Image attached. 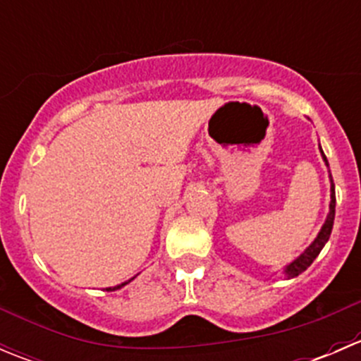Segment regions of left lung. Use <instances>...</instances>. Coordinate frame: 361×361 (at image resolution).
<instances>
[{
    "label": "left lung",
    "mask_w": 361,
    "mask_h": 361,
    "mask_svg": "<svg viewBox=\"0 0 361 361\" xmlns=\"http://www.w3.org/2000/svg\"><path fill=\"white\" fill-rule=\"evenodd\" d=\"M323 159H325V162H326L325 155H323ZM326 166H329V164H326ZM330 180H332V174H330ZM330 190H332V195H330V197H332V201H330V213H329V216H326L325 225L322 227V231H319L318 238L314 239V243H312V245L309 246V248L305 250L304 253L297 258V260L292 262V264L286 267L285 272L288 274V278H295V276L302 274V272H304L305 269H307L309 265L314 262V258L318 257L319 251L323 250V246H325L326 241H329L330 234H332L334 218H336V187H334V181H332V188H330Z\"/></svg>",
    "instance_id": "8db88e82"
}]
</instances>
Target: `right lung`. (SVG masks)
<instances>
[{"mask_svg":"<svg viewBox=\"0 0 361 361\" xmlns=\"http://www.w3.org/2000/svg\"><path fill=\"white\" fill-rule=\"evenodd\" d=\"M129 281H130V279H129ZM129 281H127V283H129ZM127 283H122V285H118V286H113V288H106V290H108V292H113V290H118V288H122V286H126Z\"/></svg>","mask_w":361,"mask_h":361,"instance_id":"add662e5","label":"right lung"}]
</instances>
